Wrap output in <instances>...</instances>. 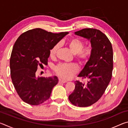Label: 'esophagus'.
I'll return each mask as SVG.
<instances>
[{
    "instance_id": "esophagus-1",
    "label": "esophagus",
    "mask_w": 128,
    "mask_h": 128,
    "mask_svg": "<svg viewBox=\"0 0 128 128\" xmlns=\"http://www.w3.org/2000/svg\"><path fill=\"white\" fill-rule=\"evenodd\" d=\"M66 81H64V80H62L61 79H59V84H64V83H66Z\"/></svg>"
}]
</instances>
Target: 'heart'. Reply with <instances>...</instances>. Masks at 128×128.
<instances>
[{
	"label": "heart",
	"instance_id": "b5f03b06",
	"mask_svg": "<svg viewBox=\"0 0 128 128\" xmlns=\"http://www.w3.org/2000/svg\"><path fill=\"white\" fill-rule=\"evenodd\" d=\"M67 44L74 54L75 59L79 63L84 66L88 63L92 55L93 48L90 45L84 47V42L78 38L69 40ZM60 47L59 43L54 45L50 50V56L53 58L56 56ZM54 70L56 74L63 80H69L78 72L77 66L74 64L61 63L56 66Z\"/></svg>",
	"mask_w": 128,
	"mask_h": 128
}]
</instances>
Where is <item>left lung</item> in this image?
I'll use <instances>...</instances> for the list:
<instances>
[{
  "mask_svg": "<svg viewBox=\"0 0 128 128\" xmlns=\"http://www.w3.org/2000/svg\"><path fill=\"white\" fill-rule=\"evenodd\" d=\"M75 34L90 40L92 55L78 76L88 80L76 81L69 100L73 105L88 107L100 99L111 81L113 70V50L107 36L98 29L85 28Z\"/></svg>",
  "mask_w": 128,
  "mask_h": 128,
  "instance_id": "8db88e82",
  "label": "left lung"
}]
</instances>
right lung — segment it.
Returning <instances> with one entry per match:
<instances>
[{
    "label": "right lung",
    "instance_id": "obj_1",
    "mask_svg": "<svg viewBox=\"0 0 128 128\" xmlns=\"http://www.w3.org/2000/svg\"><path fill=\"white\" fill-rule=\"evenodd\" d=\"M68 32L53 33L40 28L23 33L13 47L10 77L17 94L25 103L39 105L50 98L57 77H37L38 66L47 65L50 50Z\"/></svg>",
    "mask_w": 128,
    "mask_h": 128
}]
</instances>
